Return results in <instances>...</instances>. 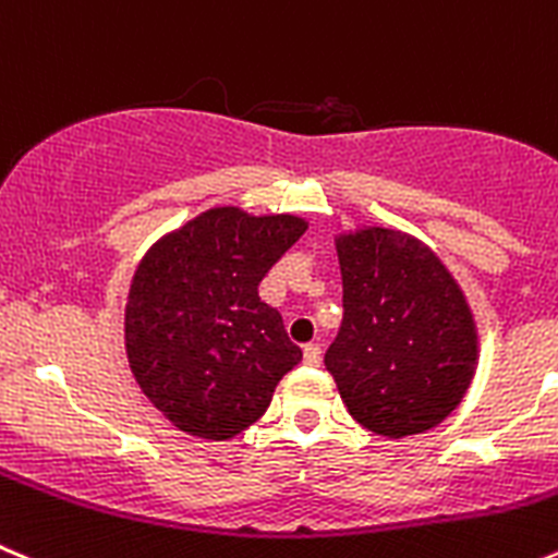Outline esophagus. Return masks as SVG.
I'll list each match as a JSON object with an SVG mask.
<instances>
[{
	"label": "esophagus",
	"mask_w": 558,
	"mask_h": 558,
	"mask_svg": "<svg viewBox=\"0 0 558 558\" xmlns=\"http://www.w3.org/2000/svg\"><path fill=\"white\" fill-rule=\"evenodd\" d=\"M320 362H323L320 344H306V348H304V364H310V367H320Z\"/></svg>",
	"instance_id": "34e87169"
}]
</instances>
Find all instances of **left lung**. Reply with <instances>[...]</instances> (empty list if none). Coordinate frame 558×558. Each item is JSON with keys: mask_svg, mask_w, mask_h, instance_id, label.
Masks as SVG:
<instances>
[{"mask_svg": "<svg viewBox=\"0 0 558 558\" xmlns=\"http://www.w3.org/2000/svg\"><path fill=\"white\" fill-rule=\"evenodd\" d=\"M342 328L326 369L362 427L405 438L441 424L480 359L471 306L429 246L389 227L337 235Z\"/></svg>", "mask_w": 558, "mask_h": 558, "instance_id": "8db88e82", "label": "left lung"}]
</instances>
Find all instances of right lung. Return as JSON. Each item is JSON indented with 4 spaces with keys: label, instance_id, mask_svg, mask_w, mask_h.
<instances>
[{
    "label": "right lung",
    "instance_id": "right-lung-1",
    "mask_svg": "<svg viewBox=\"0 0 558 558\" xmlns=\"http://www.w3.org/2000/svg\"><path fill=\"white\" fill-rule=\"evenodd\" d=\"M306 227L293 214L221 205L158 238L136 265L125 304L129 367L178 429L230 441L268 411L276 384L301 362L257 284Z\"/></svg>",
    "mask_w": 558,
    "mask_h": 558
}]
</instances>
